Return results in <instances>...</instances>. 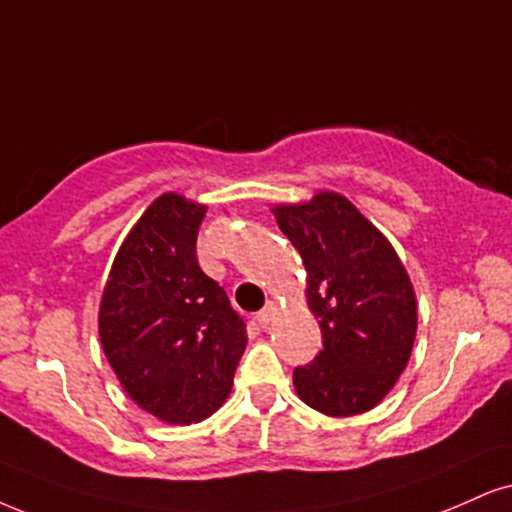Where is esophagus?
Returning a JSON list of instances; mask_svg holds the SVG:
<instances>
[{
    "instance_id": "1",
    "label": "esophagus",
    "mask_w": 512,
    "mask_h": 512,
    "mask_svg": "<svg viewBox=\"0 0 512 512\" xmlns=\"http://www.w3.org/2000/svg\"><path fill=\"white\" fill-rule=\"evenodd\" d=\"M275 315H277V304H275V301H268V304L263 306V311L256 313V323L261 327H266V325L273 323Z\"/></svg>"
}]
</instances>
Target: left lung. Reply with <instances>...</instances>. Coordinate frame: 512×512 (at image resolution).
Returning a JSON list of instances; mask_svg holds the SVG:
<instances>
[{"label": "left lung", "mask_w": 512, "mask_h": 512, "mask_svg": "<svg viewBox=\"0 0 512 512\" xmlns=\"http://www.w3.org/2000/svg\"><path fill=\"white\" fill-rule=\"evenodd\" d=\"M273 213L304 261L308 306L323 332V351L294 368L296 394L332 418L365 413L389 394L413 351L418 308L406 268L339 194Z\"/></svg>", "instance_id": "obj_1"}]
</instances>
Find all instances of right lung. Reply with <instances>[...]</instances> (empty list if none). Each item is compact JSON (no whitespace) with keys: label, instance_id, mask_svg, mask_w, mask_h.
<instances>
[{"label":"right lung","instance_id":"1","mask_svg":"<svg viewBox=\"0 0 512 512\" xmlns=\"http://www.w3.org/2000/svg\"><path fill=\"white\" fill-rule=\"evenodd\" d=\"M206 208L163 194L132 227L106 282L99 337L130 399L173 425L223 406L246 349L244 318L197 261Z\"/></svg>","mask_w":512,"mask_h":512}]
</instances>
